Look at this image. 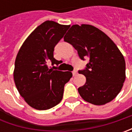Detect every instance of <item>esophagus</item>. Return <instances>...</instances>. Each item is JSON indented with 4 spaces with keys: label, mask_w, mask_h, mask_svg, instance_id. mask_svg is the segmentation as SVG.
Returning a JSON list of instances; mask_svg holds the SVG:
<instances>
[{
    "label": "esophagus",
    "mask_w": 132,
    "mask_h": 132,
    "mask_svg": "<svg viewBox=\"0 0 132 132\" xmlns=\"http://www.w3.org/2000/svg\"><path fill=\"white\" fill-rule=\"evenodd\" d=\"M72 73H73V76H76V75H77V71L76 70H73L72 72Z\"/></svg>",
    "instance_id": "obj_1"
}]
</instances>
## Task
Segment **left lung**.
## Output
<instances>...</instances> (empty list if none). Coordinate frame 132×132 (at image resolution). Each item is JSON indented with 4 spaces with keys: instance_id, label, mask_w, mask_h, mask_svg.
<instances>
[{
    "instance_id": "1",
    "label": "left lung",
    "mask_w": 132,
    "mask_h": 132,
    "mask_svg": "<svg viewBox=\"0 0 132 132\" xmlns=\"http://www.w3.org/2000/svg\"><path fill=\"white\" fill-rule=\"evenodd\" d=\"M64 40L78 51L79 57H89L85 70H79L86 83L78 89L85 101L104 105L118 95L126 79V62L122 53L109 37L91 25H73Z\"/></svg>"
}]
</instances>
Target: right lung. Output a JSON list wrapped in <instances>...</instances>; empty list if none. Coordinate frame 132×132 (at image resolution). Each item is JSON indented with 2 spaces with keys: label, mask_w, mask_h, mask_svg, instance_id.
Wrapping results in <instances>:
<instances>
[{
  "label": "right lung",
  "mask_w": 132,
  "mask_h": 132,
  "mask_svg": "<svg viewBox=\"0 0 132 132\" xmlns=\"http://www.w3.org/2000/svg\"><path fill=\"white\" fill-rule=\"evenodd\" d=\"M69 27L47 20L30 34L18 51L14 81L20 95L34 109L46 110L59 104L64 84L73 76L71 72L52 70L47 64L49 61L58 64L54 47Z\"/></svg>",
  "instance_id": "1"
}]
</instances>
